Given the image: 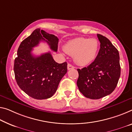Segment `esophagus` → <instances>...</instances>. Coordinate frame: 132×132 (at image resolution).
<instances>
[{"instance_id": "esophagus-1", "label": "esophagus", "mask_w": 132, "mask_h": 132, "mask_svg": "<svg viewBox=\"0 0 132 132\" xmlns=\"http://www.w3.org/2000/svg\"><path fill=\"white\" fill-rule=\"evenodd\" d=\"M67 68H68V70H72V69H74V67L72 65H71V64H68V65H67Z\"/></svg>"}]
</instances>
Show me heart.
<instances>
[{
    "mask_svg": "<svg viewBox=\"0 0 132 132\" xmlns=\"http://www.w3.org/2000/svg\"><path fill=\"white\" fill-rule=\"evenodd\" d=\"M63 49L66 53L73 55L77 64L86 65L96 58L99 50V42L96 38H77L67 42Z\"/></svg>",
    "mask_w": 132,
    "mask_h": 132,
    "instance_id": "1",
    "label": "heart"
}]
</instances>
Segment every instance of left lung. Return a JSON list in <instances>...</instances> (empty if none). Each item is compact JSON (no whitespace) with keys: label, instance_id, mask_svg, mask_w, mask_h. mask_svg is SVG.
I'll use <instances>...</instances> for the list:
<instances>
[{"label":"left lung","instance_id":"obj_1","mask_svg":"<svg viewBox=\"0 0 132 132\" xmlns=\"http://www.w3.org/2000/svg\"><path fill=\"white\" fill-rule=\"evenodd\" d=\"M100 48L92 64L77 69V84L80 92L90 99H99L114 90L120 76L118 50L106 37L97 34Z\"/></svg>","mask_w":132,"mask_h":132}]
</instances>
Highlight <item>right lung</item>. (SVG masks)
<instances>
[{
	"mask_svg": "<svg viewBox=\"0 0 132 132\" xmlns=\"http://www.w3.org/2000/svg\"><path fill=\"white\" fill-rule=\"evenodd\" d=\"M58 38L40 29H36L22 41L14 62L15 80L26 94L37 100L49 98L56 92L61 80L67 72V62L58 64L50 52L35 56L33 48L45 41L51 50L57 51Z\"/></svg>",
	"mask_w": 132,
	"mask_h": 132,
	"instance_id": "obj_1",
	"label": "right lung"
}]
</instances>
